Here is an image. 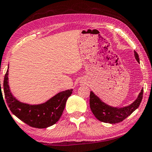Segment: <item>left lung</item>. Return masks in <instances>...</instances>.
Wrapping results in <instances>:
<instances>
[{
    "label": "left lung",
    "mask_w": 152,
    "mask_h": 152,
    "mask_svg": "<svg viewBox=\"0 0 152 152\" xmlns=\"http://www.w3.org/2000/svg\"><path fill=\"white\" fill-rule=\"evenodd\" d=\"M134 56L136 59L139 61L138 53L134 51ZM143 95V88L139 93L138 98L132 104L122 108L113 107L104 103L97 95L91 91L90 93V108L93 115L99 121L106 123L115 124L122 122L125 118L130 115L136 109L142 101Z\"/></svg>",
    "instance_id": "1"
}]
</instances>
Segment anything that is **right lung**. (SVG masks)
Here are the masks:
<instances>
[{"mask_svg":"<svg viewBox=\"0 0 152 152\" xmlns=\"http://www.w3.org/2000/svg\"><path fill=\"white\" fill-rule=\"evenodd\" d=\"M7 75L8 69L3 82L5 98L10 111L18 119L29 126L39 129L48 127L55 124L59 120L65 108L66 101L72 94V89L59 93L41 104L30 105L20 102L14 97L8 85Z\"/></svg>","mask_w":152,"mask_h":152,"instance_id":"add662e5","label":"right lung"}]
</instances>
